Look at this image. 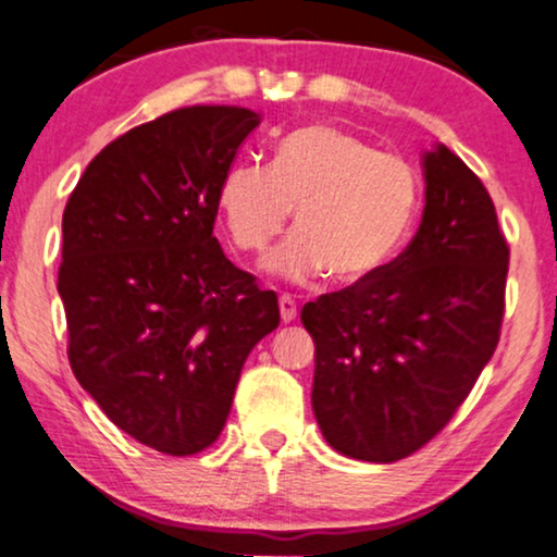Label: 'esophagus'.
I'll return each mask as SVG.
<instances>
[{"label":"esophagus","mask_w":557,"mask_h":557,"mask_svg":"<svg viewBox=\"0 0 557 557\" xmlns=\"http://www.w3.org/2000/svg\"><path fill=\"white\" fill-rule=\"evenodd\" d=\"M278 309H281V322H284V324L294 322V319H296V301L292 299V296H286V294L281 296Z\"/></svg>","instance_id":"esophagus-1"}]
</instances>
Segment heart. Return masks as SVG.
Returning <instances> with one entry per match:
<instances>
[{"label": "heart", "instance_id": "1", "mask_svg": "<svg viewBox=\"0 0 557 557\" xmlns=\"http://www.w3.org/2000/svg\"><path fill=\"white\" fill-rule=\"evenodd\" d=\"M416 208L418 185L406 162L324 124L288 134L273 166H231L220 187L227 233L250 253L269 248L296 210V235L263 265L299 286L324 273L342 286L375 276L400 250Z\"/></svg>", "mask_w": 557, "mask_h": 557}]
</instances>
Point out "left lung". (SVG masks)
Returning a JSON list of instances; mask_svg holds the SVG:
<instances>
[{"instance_id": "8db88e82", "label": "left lung", "mask_w": 557, "mask_h": 557, "mask_svg": "<svg viewBox=\"0 0 557 557\" xmlns=\"http://www.w3.org/2000/svg\"><path fill=\"white\" fill-rule=\"evenodd\" d=\"M416 238L375 276L304 304L311 408L326 444L391 463L436 436L492 360L509 248L482 180L444 144L423 154Z\"/></svg>"}]
</instances>
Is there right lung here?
<instances>
[{
	"label": "right lung",
	"instance_id": "1",
	"mask_svg": "<svg viewBox=\"0 0 557 557\" xmlns=\"http://www.w3.org/2000/svg\"><path fill=\"white\" fill-rule=\"evenodd\" d=\"M261 124L193 106L96 154L63 212L58 294L67 360L121 431L170 456L220 436L246 357L278 326V299L227 261L220 187Z\"/></svg>",
	"mask_w": 557,
	"mask_h": 557
}]
</instances>
